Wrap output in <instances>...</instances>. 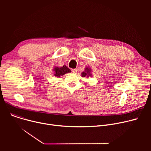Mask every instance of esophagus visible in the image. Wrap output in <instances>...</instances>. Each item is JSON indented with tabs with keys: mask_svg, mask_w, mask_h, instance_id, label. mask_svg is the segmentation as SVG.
Wrapping results in <instances>:
<instances>
[{
	"mask_svg": "<svg viewBox=\"0 0 151 151\" xmlns=\"http://www.w3.org/2000/svg\"><path fill=\"white\" fill-rule=\"evenodd\" d=\"M71 71H72L73 73H76L78 71L77 68H73V69H71Z\"/></svg>",
	"mask_w": 151,
	"mask_h": 151,
	"instance_id": "34e87169",
	"label": "esophagus"
}]
</instances>
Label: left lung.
<instances>
[{
    "mask_svg": "<svg viewBox=\"0 0 151 151\" xmlns=\"http://www.w3.org/2000/svg\"><path fill=\"white\" fill-rule=\"evenodd\" d=\"M91 68H88L87 67L85 68V71H83V72H82L81 73V76L82 77H85V76H91Z\"/></svg>",
    "mask_w": 151,
    "mask_h": 151,
    "instance_id": "left-lung-1",
    "label": "left lung"
}]
</instances>
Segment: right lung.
I'll return each instance as SVG.
<instances>
[{
  "mask_svg": "<svg viewBox=\"0 0 151 151\" xmlns=\"http://www.w3.org/2000/svg\"><path fill=\"white\" fill-rule=\"evenodd\" d=\"M54 76L56 77H60L61 76H63V75H65L67 73H70L71 72V70L66 66V65H63L62 67H54Z\"/></svg>",
  "mask_w": 151,
  "mask_h": 151,
  "instance_id": "right-lung-1",
  "label": "right lung"
}]
</instances>
